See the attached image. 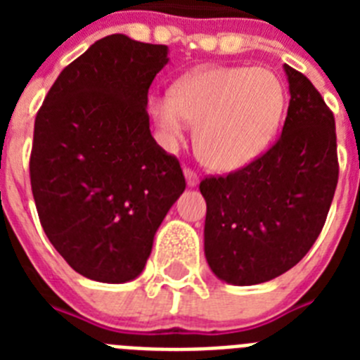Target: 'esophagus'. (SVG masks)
<instances>
[{
	"mask_svg": "<svg viewBox=\"0 0 360 360\" xmlns=\"http://www.w3.org/2000/svg\"><path fill=\"white\" fill-rule=\"evenodd\" d=\"M184 174H186V180H187V186H196V184H198V174H196V171H193L191 169V167H186V169H184Z\"/></svg>",
	"mask_w": 360,
	"mask_h": 360,
	"instance_id": "obj_1",
	"label": "esophagus"
}]
</instances>
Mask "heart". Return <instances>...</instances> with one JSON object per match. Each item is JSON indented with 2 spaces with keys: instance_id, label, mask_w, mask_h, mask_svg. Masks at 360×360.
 Segmentation results:
<instances>
[{
  "instance_id": "heart-1",
  "label": "heart",
  "mask_w": 360,
  "mask_h": 360,
  "mask_svg": "<svg viewBox=\"0 0 360 360\" xmlns=\"http://www.w3.org/2000/svg\"><path fill=\"white\" fill-rule=\"evenodd\" d=\"M285 106L283 82L265 68H207L180 79L169 101L151 110L167 139H178L184 120L195 126L193 142L203 164L218 171L249 164L270 142Z\"/></svg>"
}]
</instances>
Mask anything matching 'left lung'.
I'll return each instance as SVG.
<instances>
[{
	"label": "left lung",
	"instance_id": "1",
	"mask_svg": "<svg viewBox=\"0 0 360 360\" xmlns=\"http://www.w3.org/2000/svg\"><path fill=\"white\" fill-rule=\"evenodd\" d=\"M287 119L263 155L229 174L200 182L205 257L219 279L257 285L297 265L328 216L337 180L335 119L316 86L285 65Z\"/></svg>",
	"mask_w": 360,
	"mask_h": 360
}]
</instances>
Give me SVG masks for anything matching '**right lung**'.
<instances>
[{
	"label": "right lung",
	"instance_id": "add662e5",
	"mask_svg": "<svg viewBox=\"0 0 360 360\" xmlns=\"http://www.w3.org/2000/svg\"><path fill=\"white\" fill-rule=\"evenodd\" d=\"M167 46L95 41L56 79L34 124L30 186L50 243L81 276L135 279L186 189L180 162L149 131L148 91Z\"/></svg>",
	"mask_w": 360,
	"mask_h": 360
}]
</instances>
